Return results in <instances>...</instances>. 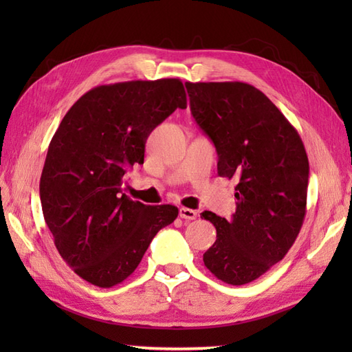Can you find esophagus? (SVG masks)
Listing matches in <instances>:
<instances>
[{
    "instance_id": "34e87169",
    "label": "esophagus",
    "mask_w": 352,
    "mask_h": 352,
    "mask_svg": "<svg viewBox=\"0 0 352 352\" xmlns=\"http://www.w3.org/2000/svg\"><path fill=\"white\" fill-rule=\"evenodd\" d=\"M180 218L184 219V221H193V219L198 218V213L195 210H192V208L182 207L180 208Z\"/></svg>"
}]
</instances>
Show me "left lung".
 <instances>
[{
  "instance_id": "obj_1",
  "label": "left lung",
  "mask_w": 352,
  "mask_h": 352,
  "mask_svg": "<svg viewBox=\"0 0 352 352\" xmlns=\"http://www.w3.org/2000/svg\"><path fill=\"white\" fill-rule=\"evenodd\" d=\"M190 111L218 151V174L236 177V213L203 212L216 228L204 265L242 286L267 272L295 243L307 206L309 159L300 134L258 89L242 81L186 83Z\"/></svg>"
}]
</instances>
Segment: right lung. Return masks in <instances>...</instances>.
<instances>
[{"label": "right lung", "mask_w": 352, "mask_h": 352, "mask_svg": "<svg viewBox=\"0 0 352 352\" xmlns=\"http://www.w3.org/2000/svg\"><path fill=\"white\" fill-rule=\"evenodd\" d=\"M186 107L178 78L102 85L74 104L52 136L39 184L43 218L66 265L94 286L129 278L178 216L175 206H145L121 188L125 172L144 163L149 133Z\"/></svg>", "instance_id": "obj_1"}]
</instances>
